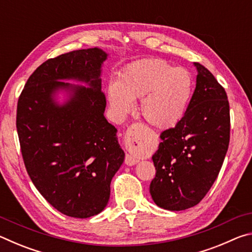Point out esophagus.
<instances>
[{
    "label": "esophagus",
    "instance_id": "34e87169",
    "mask_svg": "<svg viewBox=\"0 0 252 252\" xmlns=\"http://www.w3.org/2000/svg\"><path fill=\"white\" fill-rule=\"evenodd\" d=\"M143 143L142 126L140 125L130 126L126 133V144L129 151L126 157V164L133 165L138 163L143 149Z\"/></svg>",
    "mask_w": 252,
    "mask_h": 252
}]
</instances>
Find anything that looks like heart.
<instances>
[{
    "instance_id": "1",
    "label": "heart",
    "mask_w": 252,
    "mask_h": 252,
    "mask_svg": "<svg viewBox=\"0 0 252 252\" xmlns=\"http://www.w3.org/2000/svg\"><path fill=\"white\" fill-rule=\"evenodd\" d=\"M192 95V79L187 70L161 59H143L127 64L118 82L108 85V101L118 119L126 118L140 99L148 123L169 129L182 120Z\"/></svg>"
}]
</instances>
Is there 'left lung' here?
<instances>
[{
  "instance_id": "left-lung-1",
  "label": "left lung",
  "mask_w": 252,
  "mask_h": 252,
  "mask_svg": "<svg viewBox=\"0 0 252 252\" xmlns=\"http://www.w3.org/2000/svg\"><path fill=\"white\" fill-rule=\"evenodd\" d=\"M197 84L182 120L161 132L152 156L156 177L150 194L170 211L192 208L210 190L222 167L230 139V111L224 89L200 63Z\"/></svg>"
}]
</instances>
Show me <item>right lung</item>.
<instances>
[{
    "instance_id": "right-lung-1",
    "label": "right lung",
    "mask_w": 252,
    "mask_h": 252,
    "mask_svg": "<svg viewBox=\"0 0 252 252\" xmlns=\"http://www.w3.org/2000/svg\"><path fill=\"white\" fill-rule=\"evenodd\" d=\"M108 57L91 48L48 60L18 102L16 129L29 176L51 206L72 218L104 210L111 180L125 161L118 130L104 117L101 75Z\"/></svg>"
}]
</instances>
